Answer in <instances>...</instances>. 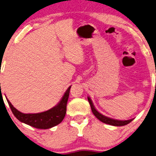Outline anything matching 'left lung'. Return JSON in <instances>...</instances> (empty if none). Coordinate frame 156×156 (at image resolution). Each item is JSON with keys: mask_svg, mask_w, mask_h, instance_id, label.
Segmentation results:
<instances>
[{"mask_svg": "<svg viewBox=\"0 0 156 156\" xmlns=\"http://www.w3.org/2000/svg\"><path fill=\"white\" fill-rule=\"evenodd\" d=\"M88 100L89 103H90L93 113L94 114V115L98 118V119L101 120V121L103 122V123L109 124V125L114 126H123L127 125V124L130 123V122L133 120V119H130V120H115V119H113V118L106 117V116L103 115L101 113H100L95 108L94 105H93L90 98L88 97Z\"/></svg>", "mask_w": 156, "mask_h": 156, "instance_id": "left-lung-1", "label": "left lung"}]
</instances>
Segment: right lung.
<instances>
[{
  "mask_svg": "<svg viewBox=\"0 0 156 156\" xmlns=\"http://www.w3.org/2000/svg\"><path fill=\"white\" fill-rule=\"evenodd\" d=\"M70 86L66 91L60 103L48 111L39 113H23L18 111L7 99L12 113L20 122L38 129H48L58 125L63 120L66 113V106L69 97Z\"/></svg>",
  "mask_w": 156,
  "mask_h": 156,
  "instance_id": "obj_1",
  "label": "right lung"
}]
</instances>
